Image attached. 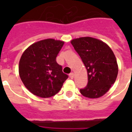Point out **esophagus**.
<instances>
[{
  "label": "esophagus",
  "mask_w": 132,
  "mask_h": 132,
  "mask_svg": "<svg viewBox=\"0 0 132 132\" xmlns=\"http://www.w3.org/2000/svg\"><path fill=\"white\" fill-rule=\"evenodd\" d=\"M74 76H75V75H74V73H73V72H71V73L69 75V77H70L71 79L74 78Z\"/></svg>",
  "instance_id": "obj_1"
}]
</instances>
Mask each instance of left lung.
I'll use <instances>...</instances> for the list:
<instances>
[{
    "label": "left lung",
    "instance_id": "obj_1",
    "mask_svg": "<svg viewBox=\"0 0 132 132\" xmlns=\"http://www.w3.org/2000/svg\"><path fill=\"white\" fill-rule=\"evenodd\" d=\"M70 42L88 72V85L81 89V94L90 98L103 96L114 84L119 72L112 50L106 43L92 37L75 38Z\"/></svg>",
    "mask_w": 132,
    "mask_h": 132
}]
</instances>
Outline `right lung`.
<instances>
[{"label":"right lung","instance_id":"obj_1","mask_svg":"<svg viewBox=\"0 0 132 132\" xmlns=\"http://www.w3.org/2000/svg\"><path fill=\"white\" fill-rule=\"evenodd\" d=\"M64 44V41L48 38L35 42L23 52L19 62V75L34 95L42 98L54 96L68 79L56 62Z\"/></svg>","mask_w":132,"mask_h":132}]
</instances>
